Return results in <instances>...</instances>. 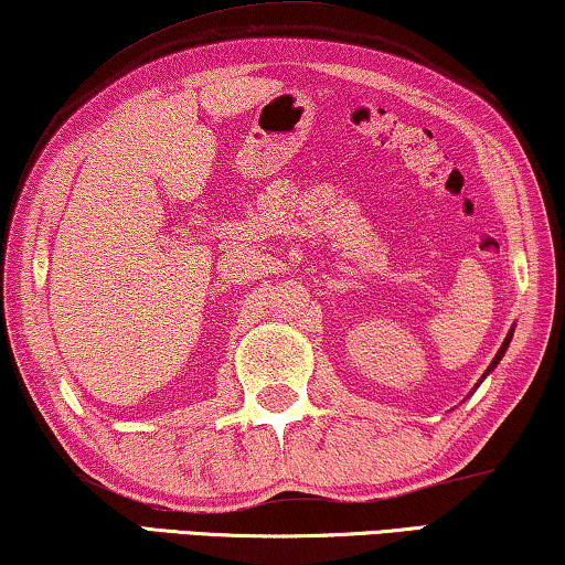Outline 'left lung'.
<instances>
[{
    "label": "left lung",
    "instance_id": "obj_1",
    "mask_svg": "<svg viewBox=\"0 0 565 565\" xmlns=\"http://www.w3.org/2000/svg\"><path fill=\"white\" fill-rule=\"evenodd\" d=\"M512 332H515V330H510V334L508 337H504V342H502V348H500V352H498V355H494V360H492V363H490V367H487V373L484 375H490L492 373V370L494 367H498V363H500V360H502V355H504V350H508V344H510V340H512ZM482 375V377H484Z\"/></svg>",
    "mask_w": 565,
    "mask_h": 565
}]
</instances>
